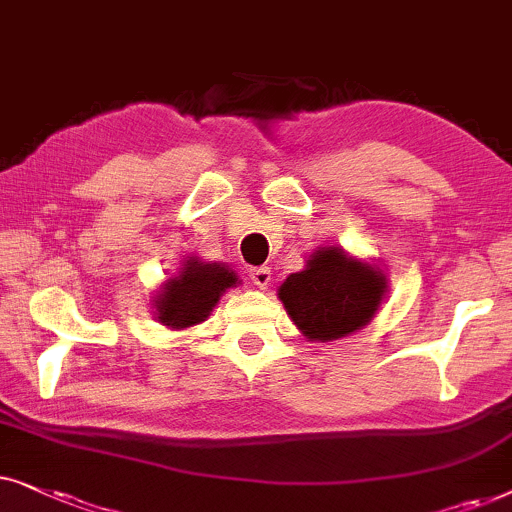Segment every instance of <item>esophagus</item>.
I'll list each match as a JSON object with an SVG mask.
<instances>
[{"label":"esophagus","instance_id":"1","mask_svg":"<svg viewBox=\"0 0 512 512\" xmlns=\"http://www.w3.org/2000/svg\"><path fill=\"white\" fill-rule=\"evenodd\" d=\"M250 281L257 285V288H267L271 281V271L269 267H252L250 269Z\"/></svg>","mask_w":512,"mask_h":512}]
</instances>
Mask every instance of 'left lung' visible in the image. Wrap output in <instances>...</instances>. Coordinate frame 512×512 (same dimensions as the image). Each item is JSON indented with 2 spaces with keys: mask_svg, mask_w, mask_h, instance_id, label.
<instances>
[{
  "mask_svg": "<svg viewBox=\"0 0 512 512\" xmlns=\"http://www.w3.org/2000/svg\"><path fill=\"white\" fill-rule=\"evenodd\" d=\"M386 292V276L351 260L342 248H323L304 271L285 278L278 297L309 339L332 342L367 325Z\"/></svg>",
  "mask_w": 512,
  "mask_h": 512,
  "instance_id": "left-lung-1",
  "label": "left lung"
}]
</instances>
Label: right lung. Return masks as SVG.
Listing matches in <instances>:
<instances>
[{"instance_id": "obj_1", "label": "right lung", "mask_w": 512, "mask_h": 512, "mask_svg": "<svg viewBox=\"0 0 512 512\" xmlns=\"http://www.w3.org/2000/svg\"><path fill=\"white\" fill-rule=\"evenodd\" d=\"M238 278L222 264H203L189 260L177 278H170L156 297L159 320L168 327H189L201 323L213 311L217 299Z\"/></svg>"}]
</instances>
